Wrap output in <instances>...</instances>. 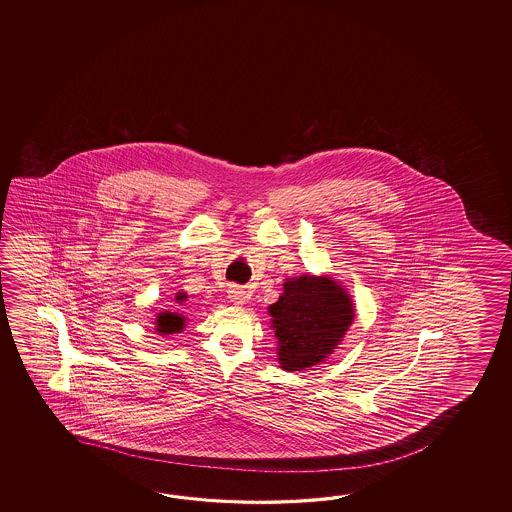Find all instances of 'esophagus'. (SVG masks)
Instances as JSON below:
<instances>
[{"mask_svg": "<svg viewBox=\"0 0 512 512\" xmlns=\"http://www.w3.org/2000/svg\"><path fill=\"white\" fill-rule=\"evenodd\" d=\"M230 302L234 305H243L247 304V300L251 298V294L249 291H245V289H240V287H232L229 291Z\"/></svg>", "mask_w": 512, "mask_h": 512, "instance_id": "esophagus-1", "label": "esophagus"}]
</instances>
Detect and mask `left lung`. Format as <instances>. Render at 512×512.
Segmentation results:
<instances>
[{
	"label": "left lung",
	"mask_w": 512,
	"mask_h": 512,
	"mask_svg": "<svg viewBox=\"0 0 512 512\" xmlns=\"http://www.w3.org/2000/svg\"><path fill=\"white\" fill-rule=\"evenodd\" d=\"M269 315L280 368L302 371L333 355L355 320V304L333 276L305 272L285 278Z\"/></svg>",
	"instance_id": "1"
}]
</instances>
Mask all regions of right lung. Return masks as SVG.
<instances>
[{
	"label": "right lung",
	"instance_id": "obj_1",
	"mask_svg": "<svg viewBox=\"0 0 512 512\" xmlns=\"http://www.w3.org/2000/svg\"><path fill=\"white\" fill-rule=\"evenodd\" d=\"M186 326V318L179 313H172V311H163L157 313L155 316V331L159 335H174V333H181Z\"/></svg>",
	"mask_w": 512,
	"mask_h": 512
}]
</instances>
